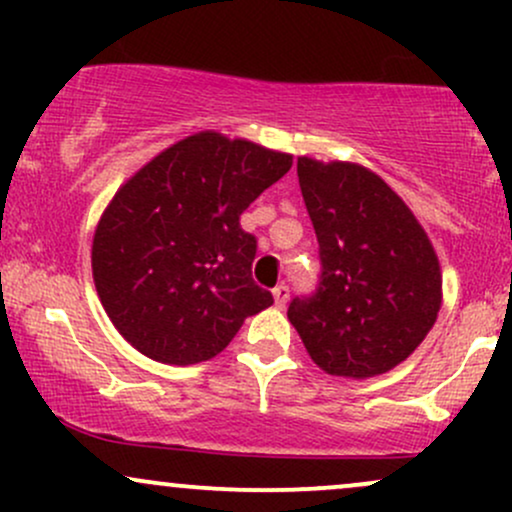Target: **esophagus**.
<instances>
[{
    "mask_svg": "<svg viewBox=\"0 0 512 512\" xmlns=\"http://www.w3.org/2000/svg\"><path fill=\"white\" fill-rule=\"evenodd\" d=\"M289 296H291V293H289V286H286V284H279L274 289V303L279 305V308H284V305L289 303Z\"/></svg>",
    "mask_w": 512,
    "mask_h": 512,
    "instance_id": "34e87169",
    "label": "esophagus"
}]
</instances>
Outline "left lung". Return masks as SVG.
<instances>
[{"instance_id":"obj_1","label":"left lung","mask_w":512,"mask_h":512,"mask_svg":"<svg viewBox=\"0 0 512 512\" xmlns=\"http://www.w3.org/2000/svg\"><path fill=\"white\" fill-rule=\"evenodd\" d=\"M320 276L289 320L330 375L373 378L402 363L436 322L440 267L407 204L356 163L298 158Z\"/></svg>"}]
</instances>
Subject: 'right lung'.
Listing matches in <instances>:
<instances>
[{"label": "right lung", "mask_w": 512, "mask_h": 512, "mask_svg": "<svg viewBox=\"0 0 512 512\" xmlns=\"http://www.w3.org/2000/svg\"><path fill=\"white\" fill-rule=\"evenodd\" d=\"M289 168V154L202 132L120 187L91 262L105 313L134 349L170 366L207 361L274 303L252 279L257 238L240 214Z\"/></svg>", "instance_id": "add662e5"}]
</instances>
